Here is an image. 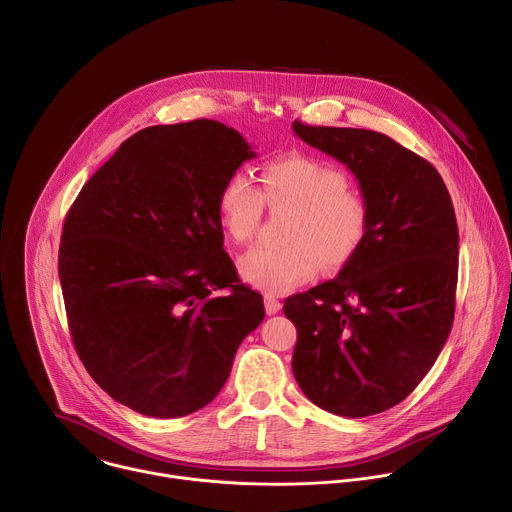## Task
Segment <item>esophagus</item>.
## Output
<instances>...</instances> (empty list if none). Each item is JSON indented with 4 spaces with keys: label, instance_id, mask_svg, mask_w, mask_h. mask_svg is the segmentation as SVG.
I'll list each match as a JSON object with an SVG mask.
<instances>
[{
    "label": "esophagus",
    "instance_id": "34e87169",
    "mask_svg": "<svg viewBox=\"0 0 512 512\" xmlns=\"http://www.w3.org/2000/svg\"><path fill=\"white\" fill-rule=\"evenodd\" d=\"M263 303H265V311H267L269 315H275L277 311H281V301H279L275 295H265Z\"/></svg>",
    "mask_w": 512,
    "mask_h": 512
}]
</instances>
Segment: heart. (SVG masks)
<instances>
[{
    "label": "heart",
    "instance_id": "1",
    "mask_svg": "<svg viewBox=\"0 0 512 512\" xmlns=\"http://www.w3.org/2000/svg\"><path fill=\"white\" fill-rule=\"evenodd\" d=\"M263 205L289 209L281 245H259L239 261L243 279L267 293H285L307 281L317 261L325 269L348 263L368 231V205L348 189L342 170L303 154L267 162L259 173V189L233 175L219 191L217 211L225 235L233 243L255 237Z\"/></svg>",
    "mask_w": 512,
    "mask_h": 512
}]
</instances>
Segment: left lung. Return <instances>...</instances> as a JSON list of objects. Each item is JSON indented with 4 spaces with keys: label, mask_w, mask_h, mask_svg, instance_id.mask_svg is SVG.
<instances>
[{
    "label": "left lung",
    "mask_w": 512,
    "mask_h": 512,
    "mask_svg": "<svg viewBox=\"0 0 512 512\" xmlns=\"http://www.w3.org/2000/svg\"><path fill=\"white\" fill-rule=\"evenodd\" d=\"M344 162L368 205V231L335 279L285 299L297 329L293 376L319 408L364 418L408 398L454 319L458 225L438 170L390 136L293 122Z\"/></svg>",
    "instance_id": "left-lung-1"
}]
</instances>
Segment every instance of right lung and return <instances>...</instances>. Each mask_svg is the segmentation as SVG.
I'll return each instance as SVG.
<instances>
[{
	"label": "right lung",
	"mask_w": 512,
	"mask_h": 512,
	"mask_svg": "<svg viewBox=\"0 0 512 512\" xmlns=\"http://www.w3.org/2000/svg\"><path fill=\"white\" fill-rule=\"evenodd\" d=\"M253 156L217 120L148 126L66 215L58 275L74 348L94 382L138 414L207 406L265 317L223 249L217 211L221 187Z\"/></svg>",
	"instance_id": "obj_1"
}]
</instances>
